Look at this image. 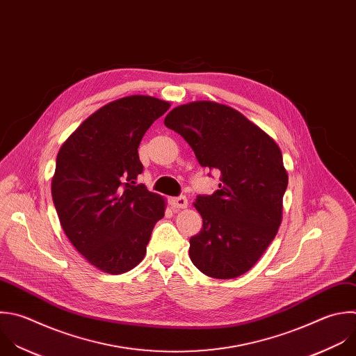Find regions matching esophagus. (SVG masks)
Wrapping results in <instances>:
<instances>
[{
    "mask_svg": "<svg viewBox=\"0 0 356 356\" xmlns=\"http://www.w3.org/2000/svg\"><path fill=\"white\" fill-rule=\"evenodd\" d=\"M169 202H170L172 208H175V209H184V208H187V205H188L187 198L183 197V195H180V197H173V198L169 200Z\"/></svg>",
    "mask_w": 356,
    "mask_h": 356,
    "instance_id": "34e87169",
    "label": "esophagus"
}]
</instances>
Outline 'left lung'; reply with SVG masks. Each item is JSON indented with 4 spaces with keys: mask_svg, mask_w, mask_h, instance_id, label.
Returning <instances> with one entry per match:
<instances>
[{
    "mask_svg": "<svg viewBox=\"0 0 356 356\" xmlns=\"http://www.w3.org/2000/svg\"><path fill=\"white\" fill-rule=\"evenodd\" d=\"M165 126L180 134L204 168L220 172L219 190L198 195L202 229L190 239V259L205 275L238 278L274 241L288 186L278 144L241 111L211 100L175 107Z\"/></svg>",
    "mask_w": 356,
    "mask_h": 356,
    "instance_id": "left-lung-1",
    "label": "left lung"
}]
</instances>
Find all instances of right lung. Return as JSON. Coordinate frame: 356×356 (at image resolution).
<instances>
[{"instance_id":"add662e5","label":"right lung","mask_w":356,"mask_h":356,"mask_svg":"<svg viewBox=\"0 0 356 356\" xmlns=\"http://www.w3.org/2000/svg\"><path fill=\"white\" fill-rule=\"evenodd\" d=\"M170 107L147 95L113 100L61 145L51 179L54 207L72 246L107 274L137 267L166 201L137 184L143 173L140 143Z\"/></svg>"}]
</instances>
